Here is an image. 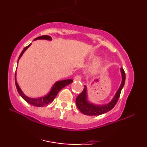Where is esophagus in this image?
<instances>
[{"label": "esophagus", "instance_id": "obj_1", "mask_svg": "<svg viewBox=\"0 0 147 147\" xmlns=\"http://www.w3.org/2000/svg\"><path fill=\"white\" fill-rule=\"evenodd\" d=\"M81 80H82V77L80 75L76 76H75V78H74V81L79 82V81H81Z\"/></svg>", "mask_w": 147, "mask_h": 147}]
</instances>
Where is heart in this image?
<instances>
[{"mask_svg":"<svg viewBox=\"0 0 147 147\" xmlns=\"http://www.w3.org/2000/svg\"><path fill=\"white\" fill-rule=\"evenodd\" d=\"M90 61H91L92 63H94L93 65L92 66V68H91V70L92 71H95L96 70H97L98 68H100L101 67L102 65V63L101 61H98V57L97 56H95V55H93V56H91L90 57Z\"/></svg>","mask_w":147,"mask_h":147,"instance_id":"heart-1","label":"heart"}]
</instances>
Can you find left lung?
<instances>
[{"label": "left lung", "mask_w": 147, "mask_h": 147, "mask_svg": "<svg viewBox=\"0 0 147 147\" xmlns=\"http://www.w3.org/2000/svg\"><path fill=\"white\" fill-rule=\"evenodd\" d=\"M120 72H121L122 75V82L120 87L116 91L115 95L114 96L112 99L106 104H98L90 102L88 100L87 86L84 85L83 92L76 98V106L80 110V111L86 115L98 116L100 114L106 113V112L111 110L116 105L118 100L119 99L120 93H121L124 83H125V73H124V69L122 68H120Z\"/></svg>", "instance_id": "obj_1"}]
</instances>
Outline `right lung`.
<instances>
[{
	"label": "right lung",
	"instance_id": "obj_1",
	"mask_svg": "<svg viewBox=\"0 0 147 147\" xmlns=\"http://www.w3.org/2000/svg\"><path fill=\"white\" fill-rule=\"evenodd\" d=\"M38 39H44V40H49V41H51L52 38L50 37V36H48V35H43V36H41V37L35 38V39H34V41H36V40H38ZM31 43L29 44V45L24 48L23 51H22L19 57V59H18L17 65H18V63H19V59H21V57H22V55H23V53H25L26 50H27L28 48L31 46ZM72 82H73V80L71 79L61 80V81H57L53 86H52V87L51 88V89H50L49 92H48L47 94H46L45 96H41V97H39V98H30V97H28L27 96H26L25 94L23 93V91H22L21 88L19 87V84H18L17 81V71L15 72V84H16V87H17V91L19 92V95L21 96V97L27 102V103L31 104V105L33 106H37V107H43V106H45V105H47L48 104L51 103V102L55 99L56 96L57 95L58 92H59L62 88L65 87L66 86L69 85V84L72 83Z\"/></svg>",
	"mask_w": 147,
	"mask_h": 147
}]
</instances>
